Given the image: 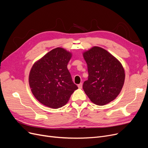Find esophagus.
Here are the masks:
<instances>
[{"instance_id":"1","label":"esophagus","mask_w":148,"mask_h":148,"mask_svg":"<svg viewBox=\"0 0 148 148\" xmlns=\"http://www.w3.org/2000/svg\"><path fill=\"white\" fill-rule=\"evenodd\" d=\"M82 85H83L82 83H80V84H79V85H78V88H79V89H82Z\"/></svg>"}]
</instances>
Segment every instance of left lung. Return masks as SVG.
<instances>
[{
	"instance_id": "obj_1",
	"label": "left lung",
	"mask_w": 148,
	"mask_h": 148,
	"mask_svg": "<svg viewBox=\"0 0 148 148\" xmlns=\"http://www.w3.org/2000/svg\"><path fill=\"white\" fill-rule=\"evenodd\" d=\"M88 80L83 89L94 104L103 106L113 101L123 86L125 73L120 62L106 49L93 47L83 53Z\"/></svg>"
}]
</instances>
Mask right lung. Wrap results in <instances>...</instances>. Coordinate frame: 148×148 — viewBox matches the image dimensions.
I'll return each instance as SVG.
<instances>
[{
    "label": "right lung",
    "instance_id": "right-lung-1",
    "mask_svg": "<svg viewBox=\"0 0 148 148\" xmlns=\"http://www.w3.org/2000/svg\"><path fill=\"white\" fill-rule=\"evenodd\" d=\"M72 53L56 48L36 61L29 74V85L35 98L47 107L58 109L65 105L78 87L73 83L68 63Z\"/></svg>",
    "mask_w": 148,
    "mask_h": 148
}]
</instances>
